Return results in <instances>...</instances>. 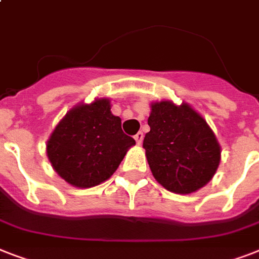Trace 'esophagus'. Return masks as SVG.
<instances>
[{
    "label": "esophagus",
    "instance_id": "esophagus-1",
    "mask_svg": "<svg viewBox=\"0 0 259 259\" xmlns=\"http://www.w3.org/2000/svg\"><path fill=\"white\" fill-rule=\"evenodd\" d=\"M134 140H136V142H137L138 145H141L142 140H144V134H142V132H138V133L134 136Z\"/></svg>",
    "mask_w": 259,
    "mask_h": 259
}]
</instances>
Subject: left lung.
<instances>
[{
    "label": "left lung",
    "mask_w": 259,
    "mask_h": 259,
    "mask_svg": "<svg viewBox=\"0 0 259 259\" xmlns=\"http://www.w3.org/2000/svg\"><path fill=\"white\" fill-rule=\"evenodd\" d=\"M150 132L144 148L157 183L170 192L188 195L204 187L221 162V145L207 121L188 103H150Z\"/></svg>",
    "instance_id": "8db88e82"
}]
</instances>
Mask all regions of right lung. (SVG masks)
<instances>
[{"label": "right lung", "mask_w": 259, "mask_h": 259, "mask_svg": "<svg viewBox=\"0 0 259 259\" xmlns=\"http://www.w3.org/2000/svg\"><path fill=\"white\" fill-rule=\"evenodd\" d=\"M136 145L122 132L121 118L107 98L74 106L47 141L51 165L68 184L91 188L111 177L126 152Z\"/></svg>", "instance_id": "right-lung-1"}]
</instances>
